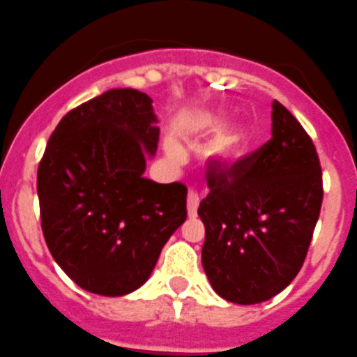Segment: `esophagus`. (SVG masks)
<instances>
[{"label": "esophagus", "instance_id": "1", "mask_svg": "<svg viewBox=\"0 0 357 357\" xmlns=\"http://www.w3.org/2000/svg\"><path fill=\"white\" fill-rule=\"evenodd\" d=\"M198 205H199V196L195 191H189L188 195V215L196 217L198 213Z\"/></svg>", "mask_w": 357, "mask_h": 357}]
</instances>
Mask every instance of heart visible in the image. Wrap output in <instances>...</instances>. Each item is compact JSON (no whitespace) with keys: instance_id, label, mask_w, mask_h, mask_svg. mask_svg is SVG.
I'll use <instances>...</instances> for the list:
<instances>
[{"instance_id":"obj_1","label":"heart","mask_w":357,"mask_h":357,"mask_svg":"<svg viewBox=\"0 0 357 357\" xmlns=\"http://www.w3.org/2000/svg\"><path fill=\"white\" fill-rule=\"evenodd\" d=\"M224 119L215 114H206L199 117L196 130L199 135H215L222 130ZM252 140L245 128H231L213 138L206 149V159L219 168H233L240 165L250 154Z\"/></svg>"}]
</instances>
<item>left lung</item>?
I'll return each instance as SVG.
<instances>
[{"label":"left lung","mask_w":357,"mask_h":357,"mask_svg":"<svg viewBox=\"0 0 357 357\" xmlns=\"http://www.w3.org/2000/svg\"><path fill=\"white\" fill-rule=\"evenodd\" d=\"M271 138L233 166L208 175L199 203L202 263L213 291L238 305L266 301L303 266L322 205V172L312 138L277 100Z\"/></svg>","instance_id":"obj_1"}]
</instances>
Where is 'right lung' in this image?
<instances>
[{"instance_id": "obj_1", "label": "right lung", "mask_w": 357, "mask_h": 357, "mask_svg": "<svg viewBox=\"0 0 357 357\" xmlns=\"http://www.w3.org/2000/svg\"><path fill=\"white\" fill-rule=\"evenodd\" d=\"M152 100L110 89L68 112L38 166L47 247L77 286L124 296L147 282L169 236L188 217V188L145 178L158 151Z\"/></svg>"}]
</instances>
